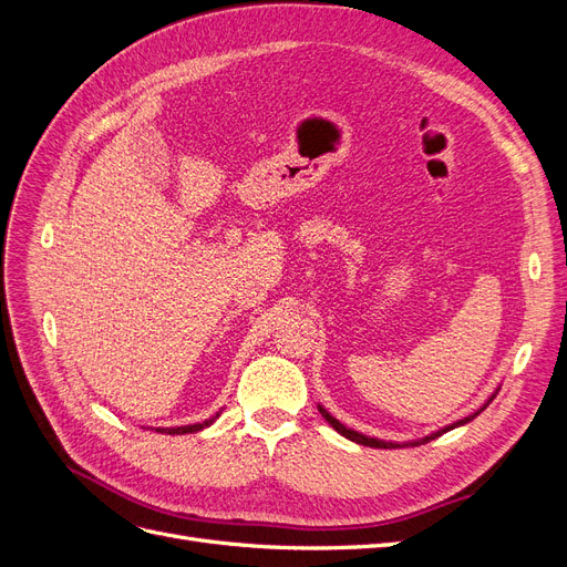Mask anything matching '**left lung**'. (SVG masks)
<instances>
[{"mask_svg":"<svg viewBox=\"0 0 567 567\" xmlns=\"http://www.w3.org/2000/svg\"><path fill=\"white\" fill-rule=\"evenodd\" d=\"M491 403V401H487ZM485 403V405H487ZM485 405L481 408V410H485ZM478 410V413H481ZM319 413L326 417V422L336 429L338 434H342L344 439H349V441H357V443H361V445H368V447H401L399 443H386V441H380V439H370V436H363V434H359V432H354V429H347L342 422H338L333 415L328 413L326 408H321L319 405ZM478 413H474V415H470V417H464V420H460V422H455V424H451V426H445V429H441V432H436V434H432V436H424L422 441H413V445H420V443H426V441H432V439H436V436H441L443 432H451V429H455V426H460V424H466V422H472Z\"/></svg>","mask_w":567,"mask_h":567,"instance_id":"1","label":"left lung"}]
</instances>
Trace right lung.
I'll use <instances>...</instances> for the list:
<instances>
[{
  "mask_svg": "<svg viewBox=\"0 0 567 567\" xmlns=\"http://www.w3.org/2000/svg\"><path fill=\"white\" fill-rule=\"evenodd\" d=\"M218 417V415H216ZM216 417H210V420H206V422H199V424H187V426H168V429H157V432H162V434H194V432H202L204 426H208V424H213L216 422Z\"/></svg>",
  "mask_w": 567,
  "mask_h": 567,
  "instance_id": "right-lung-1",
  "label": "right lung"
}]
</instances>
